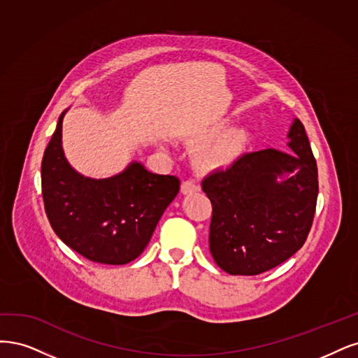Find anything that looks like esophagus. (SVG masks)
I'll return each instance as SVG.
<instances>
[{"label":"esophagus","instance_id":"esophagus-1","mask_svg":"<svg viewBox=\"0 0 358 358\" xmlns=\"http://www.w3.org/2000/svg\"><path fill=\"white\" fill-rule=\"evenodd\" d=\"M198 190H201V186H199V184L196 182L194 180H192V178H187V180H184V181L181 182V192H182L184 194L198 192Z\"/></svg>","mask_w":358,"mask_h":358}]
</instances>
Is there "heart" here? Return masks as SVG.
I'll list each match as a JSON object with an SVG mask.
<instances>
[{
    "mask_svg": "<svg viewBox=\"0 0 358 358\" xmlns=\"http://www.w3.org/2000/svg\"><path fill=\"white\" fill-rule=\"evenodd\" d=\"M245 138L247 134L242 129H235L232 132H229L222 141H218L217 144L203 150L201 153L202 164L208 168H218L232 162V159L238 153V150L245 143Z\"/></svg>",
    "mask_w": 358,
    "mask_h": 358,
    "instance_id": "1",
    "label": "heart"
}]
</instances>
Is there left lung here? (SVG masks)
I'll return each instance as SVG.
<instances>
[{
	"mask_svg": "<svg viewBox=\"0 0 358 358\" xmlns=\"http://www.w3.org/2000/svg\"><path fill=\"white\" fill-rule=\"evenodd\" d=\"M288 138L293 153L264 148L242 155L202 180L213 205L210 251L230 275L278 266L308 238L318 196L317 162L299 119ZM282 175L287 177L276 182Z\"/></svg>",
	"mask_w": 358,
	"mask_h": 358,
	"instance_id": "8db88e82",
	"label": "left lung"
}]
</instances>
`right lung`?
Wrapping results in <instances>:
<instances>
[{
    "label": "right lung",
    "mask_w": 358,
    "mask_h": 358,
    "mask_svg": "<svg viewBox=\"0 0 358 358\" xmlns=\"http://www.w3.org/2000/svg\"><path fill=\"white\" fill-rule=\"evenodd\" d=\"M62 117L64 113L41 162L43 202L50 226L64 244L90 262L129 263L147 247L180 190V180L153 174L136 162L111 178L77 174L64 156Z\"/></svg>",
    "instance_id": "1"
}]
</instances>
